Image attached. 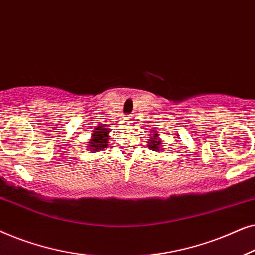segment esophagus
<instances>
[{
	"mask_svg": "<svg viewBox=\"0 0 255 255\" xmlns=\"http://www.w3.org/2000/svg\"><path fill=\"white\" fill-rule=\"evenodd\" d=\"M131 120H132V118H130V117H127V118H125V122H127L128 124H130V123H132Z\"/></svg>",
	"mask_w": 255,
	"mask_h": 255,
	"instance_id": "obj_1",
	"label": "esophagus"
}]
</instances>
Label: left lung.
Returning <instances> with one entry per match:
<instances>
[{"instance_id":"left-lung-1","label":"left lung","mask_w":255,"mask_h":255,"mask_svg":"<svg viewBox=\"0 0 255 255\" xmlns=\"http://www.w3.org/2000/svg\"><path fill=\"white\" fill-rule=\"evenodd\" d=\"M154 135H158V134H154ZM160 141L158 138H151V140H149V144H147L148 145V147L151 148V149H153V151H161V148H160Z\"/></svg>"}]
</instances>
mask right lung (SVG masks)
I'll use <instances>...</instances> for the list:
<instances>
[{
	"label": "right lung",
	"mask_w": 255,
	"mask_h": 255,
	"mask_svg": "<svg viewBox=\"0 0 255 255\" xmlns=\"http://www.w3.org/2000/svg\"><path fill=\"white\" fill-rule=\"evenodd\" d=\"M109 133V128H104V125H100L97 130H94L93 139L89 142L90 151H102L107 148L108 146V138L107 135Z\"/></svg>",
	"instance_id": "1"
}]
</instances>
